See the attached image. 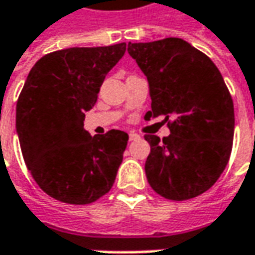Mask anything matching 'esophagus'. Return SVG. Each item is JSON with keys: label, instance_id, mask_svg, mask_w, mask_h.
<instances>
[{"label": "esophagus", "instance_id": "esophagus-1", "mask_svg": "<svg viewBox=\"0 0 255 255\" xmlns=\"http://www.w3.org/2000/svg\"><path fill=\"white\" fill-rule=\"evenodd\" d=\"M139 137H140V136L136 134V133H130V134H129V140H137Z\"/></svg>", "mask_w": 255, "mask_h": 255}]
</instances>
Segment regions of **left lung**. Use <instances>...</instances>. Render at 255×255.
I'll use <instances>...</instances> for the list:
<instances>
[{
  "label": "left lung",
  "instance_id": "left-lung-1",
  "mask_svg": "<svg viewBox=\"0 0 255 255\" xmlns=\"http://www.w3.org/2000/svg\"><path fill=\"white\" fill-rule=\"evenodd\" d=\"M146 75L152 111L164 116L170 134H144L150 144L144 171L153 190L167 200L194 199L224 171L234 137V105L210 58L180 38L128 45Z\"/></svg>",
  "mask_w": 255,
  "mask_h": 255
}]
</instances>
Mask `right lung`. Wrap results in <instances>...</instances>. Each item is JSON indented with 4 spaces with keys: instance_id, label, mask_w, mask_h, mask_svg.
<instances>
[{
    "instance_id": "obj_1",
    "label": "right lung",
    "mask_w": 255,
    "mask_h": 255,
    "mask_svg": "<svg viewBox=\"0 0 255 255\" xmlns=\"http://www.w3.org/2000/svg\"><path fill=\"white\" fill-rule=\"evenodd\" d=\"M125 51V42L61 49L28 74L16 102V133L28 170L55 200L91 204L112 189L129 136L115 129L91 136L84 121Z\"/></svg>"
}]
</instances>
